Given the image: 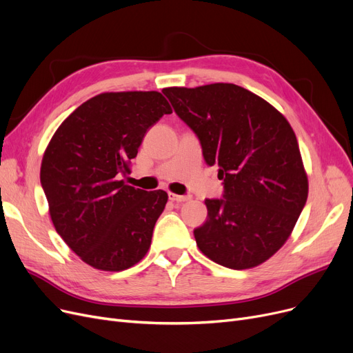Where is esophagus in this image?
I'll return each mask as SVG.
<instances>
[{
	"mask_svg": "<svg viewBox=\"0 0 353 353\" xmlns=\"http://www.w3.org/2000/svg\"><path fill=\"white\" fill-rule=\"evenodd\" d=\"M168 199H170V201H173V202H179V203H181V202H188V201H190V196L189 194H176V193H168Z\"/></svg>",
	"mask_w": 353,
	"mask_h": 353,
	"instance_id": "obj_1",
	"label": "esophagus"
}]
</instances>
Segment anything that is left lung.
Instances as JSON below:
<instances>
[{"label": "left lung", "instance_id": "obj_1", "mask_svg": "<svg viewBox=\"0 0 353 353\" xmlns=\"http://www.w3.org/2000/svg\"><path fill=\"white\" fill-rule=\"evenodd\" d=\"M163 94L223 180L222 197L206 199L208 219L193 231L199 250L232 270L263 264L288 239L307 201L293 128L267 101L234 83Z\"/></svg>", "mask_w": 353, "mask_h": 353}]
</instances>
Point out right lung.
<instances>
[{"label": "right lung", "mask_w": 353, "mask_h": 353, "mask_svg": "<svg viewBox=\"0 0 353 353\" xmlns=\"http://www.w3.org/2000/svg\"><path fill=\"white\" fill-rule=\"evenodd\" d=\"M172 114L156 90L111 92L83 102L44 151L40 183L57 234L82 261L122 271L147 254L167 193L124 185L150 127Z\"/></svg>", "instance_id": "1"}]
</instances>
